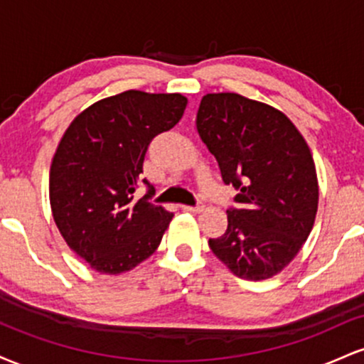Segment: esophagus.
<instances>
[{"label":"esophagus","mask_w":364,"mask_h":364,"mask_svg":"<svg viewBox=\"0 0 364 364\" xmlns=\"http://www.w3.org/2000/svg\"><path fill=\"white\" fill-rule=\"evenodd\" d=\"M203 207H205V205H203V202H198V203H196V205H193V207H191V205H185L183 208H185L186 212H193V214H198V212L203 210Z\"/></svg>","instance_id":"1"}]
</instances>
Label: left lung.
Masks as SVG:
<instances>
[{"label": "left lung", "instance_id": "8db88e82", "mask_svg": "<svg viewBox=\"0 0 364 364\" xmlns=\"http://www.w3.org/2000/svg\"><path fill=\"white\" fill-rule=\"evenodd\" d=\"M196 129L223 181L237 190L228 229L208 246L237 277H272L315 223L318 181L310 147L284 112L235 92L203 95Z\"/></svg>", "mask_w": 364, "mask_h": 364}]
</instances>
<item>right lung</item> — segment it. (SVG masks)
I'll list each match as a JSON object with an SVG mask.
<instances>
[{"instance_id":"1","label":"right lung","mask_w":364,"mask_h":364,"mask_svg":"<svg viewBox=\"0 0 364 364\" xmlns=\"http://www.w3.org/2000/svg\"><path fill=\"white\" fill-rule=\"evenodd\" d=\"M181 94L127 90L102 99L72 121L49 173L54 223L66 245L101 274L132 270L157 250L174 214L150 202L141 179L154 136L181 119ZM140 182L149 188L135 200Z\"/></svg>"}]
</instances>
